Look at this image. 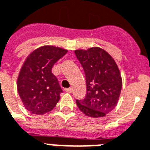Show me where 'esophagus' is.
I'll list each match as a JSON object with an SVG mask.
<instances>
[{
  "label": "esophagus",
  "instance_id": "1",
  "mask_svg": "<svg viewBox=\"0 0 150 150\" xmlns=\"http://www.w3.org/2000/svg\"><path fill=\"white\" fill-rule=\"evenodd\" d=\"M65 91H66V92H68V93H71V92H72V88H66Z\"/></svg>",
  "mask_w": 150,
  "mask_h": 150
}]
</instances>
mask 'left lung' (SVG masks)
Returning a JSON list of instances; mask_svg holds the SVG:
<instances>
[{
    "label": "left lung",
    "mask_w": 150,
    "mask_h": 150,
    "mask_svg": "<svg viewBox=\"0 0 150 150\" xmlns=\"http://www.w3.org/2000/svg\"><path fill=\"white\" fill-rule=\"evenodd\" d=\"M75 55L84 70L86 96L76 104L89 117L99 118L112 111L119 100L122 79L112 57L100 47L75 50Z\"/></svg>",
    "instance_id": "1"
}]
</instances>
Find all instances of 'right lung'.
<instances>
[{"label":"right lung","instance_id":"right-lung-1","mask_svg":"<svg viewBox=\"0 0 150 150\" xmlns=\"http://www.w3.org/2000/svg\"><path fill=\"white\" fill-rule=\"evenodd\" d=\"M67 50L42 46L26 57L18 76L17 88L24 107L33 114L42 115L55 107L62 92L52 67Z\"/></svg>","mask_w":150,"mask_h":150}]
</instances>
